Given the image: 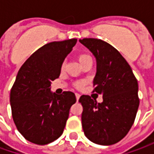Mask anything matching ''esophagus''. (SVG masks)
Listing matches in <instances>:
<instances>
[{"instance_id":"obj_1","label":"esophagus","mask_w":154,"mask_h":154,"mask_svg":"<svg viewBox=\"0 0 154 154\" xmlns=\"http://www.w3.org/2000/svg\"><path fill=\"white\" fill-rule=\"evenodd\" d=\"M75 97H76V100L78 101V100L80 99V94H79V93H75Z\"/></svg>"}]
</instances>
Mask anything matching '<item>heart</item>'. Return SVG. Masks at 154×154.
I'll return each mask as SVG.
<instances>
[{"mask_svg":"<svg viewBox=\"0 0 154 154\" xmlns=\"http://www.w3.org/2000/svg\"><path fill=\"white\" fill-rule=\"evenodd\" d=\"M87 60H92L91 57L88 55H80V56H78V61H79L80 63L84 62V61H87ZM65 67H66V62H63L62 63V65H61V70L63 71L65 69ZM83 85H84V82L81 81V80H78V81L74 82V86L77 87V88H81L83 86Z\"/></svg>","mask_w":154,"mask_h":154,"instance_id":"obj_1","label":"heart"}]
</instances>
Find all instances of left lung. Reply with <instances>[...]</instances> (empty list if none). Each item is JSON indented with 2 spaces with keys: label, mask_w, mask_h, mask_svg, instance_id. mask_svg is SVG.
<instances>
[{
  "label": "left lung",
  "mask_w": 154,
  "mask_h": 154,
  "mask_svg": "<svg viewBox=\"0 0 154 154\" xmlns=\"http://www.w3.org/2000/svg\"><path fill=\"white\" fill-rule=\"evenodd\" d=\"M80 42L96 58L93 92L103 96L102 103L88 95L79 99L83 107V131L96 144L113 145L126 136L134 122L140 103L138 82L127 61L112 45L97 38Z\"/></svg>",
  "instance_id": "obj_1"
}]
</instances>
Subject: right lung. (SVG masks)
I'll return each instance as SVG.
<instances>
[{
  "instance_id": "right-lung-1",
  "label": "right lung",
  "mask_w": 154,
  "mask_h": 154,
  "mask_svg": "<svg viewBox=\"0 0 154 154\" xmlns=\"http://www.w3.org/2000/svg\"><path fill=\"white\" fill-rule=\"evenodd\" d=\"M77 39L42 46L20 68L10 92L12 116L19 132L37 145H46L63 133L69 109L76 102L74 92H51V81L61 74V65Z\"/></svg>"
}]
</instances>
